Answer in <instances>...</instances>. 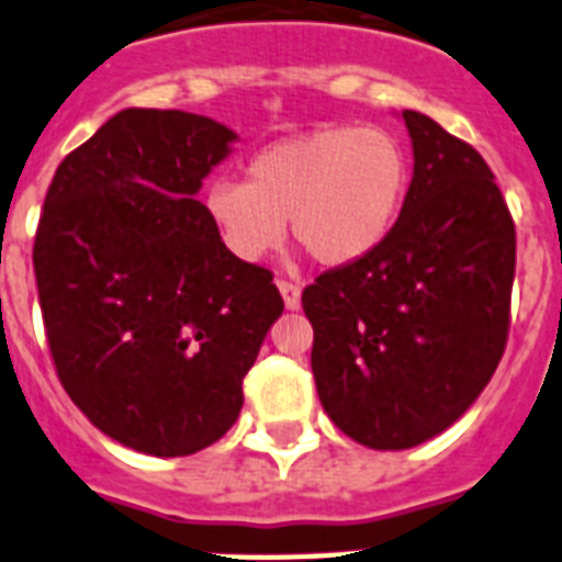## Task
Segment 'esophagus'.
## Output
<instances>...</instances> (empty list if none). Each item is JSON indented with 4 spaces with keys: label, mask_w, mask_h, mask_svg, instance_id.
<instances>
[{
    "label": "esophagus",
    "mask_w": 562,
    "mask_h": 562,
    "mask_svg": "<svg viewBox=\"0 0 562 562\" xmlns=\"http://www.w3.org/2000/svg\"><path fill=\"white\" fill-rule=\"evenodd\" d=\"M277 285H280V294L282 300H285V308H300V294H303V289H300V282L296 280H289V277H280L277 280Z\"/></svg>",
    "instance_id": "34e87169"
}]
</instances>
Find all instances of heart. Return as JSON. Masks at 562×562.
<instances>
[{
	"label": "heart",
	"instance_id": "1",
	"mask_svg": "<svg viewBox=\"0 0 562 562\" xmlns=\"http://www.w3.org/2000/svg\"><path fill=\"white\" fill-rule=\"evenodd\" d=\"M412 182L408 150L383 128L334 125L254 154L245 182L220 179L205 209L234 257L273 251L285 220L311 259L348 266L383 243Z\"/></svg>",
	"mask_w": 562,
	"mask_h": 562
}]
</instances>
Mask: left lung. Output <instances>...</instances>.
I'll list each match as a JSON object with an SVG mask.
<instances>
[{
    "label": "left lung",
    "mask_w": 562,
    "mask_h": 562,
    "mask_svg": "<svg viewBox=\"0 0 562 562\" xmlns=\"http://www.w3.org/2000/svg\"><path fill=\"white\" fill-rule=\"evenodd\" d=\"M414 177L394 228L305 285L328 417L369 449H412L463 417L506 351L517 234L469 143L403 111Z\"/></svg>",
    "instance_id": "8db88e82"
}]
</instances>
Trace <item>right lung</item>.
<instances>
[{
    "instance_id": "right-lung-1",
    "label": "right lung",
    "mask_w": 562,
    "mask_h": 562,
    "mask_svg": "<svg viewBox=\"0 0 562 562\" xmlns=\"http://www.w3.org/2000/svg\"><path fill=\"white\" fill-rule=\"evenodd\" d=\"M237 139L186 111L128 108L59 162L33 239L54 369L99 431L186 457L228 431L282 314L273 273L225 248L193 193Z\"/></svg>"
}]
</instances>
